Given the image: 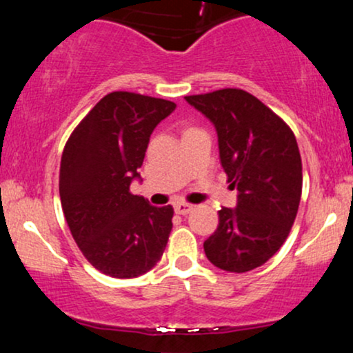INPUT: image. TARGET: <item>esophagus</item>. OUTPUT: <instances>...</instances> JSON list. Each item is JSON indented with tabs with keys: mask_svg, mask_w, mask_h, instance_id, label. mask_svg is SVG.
<instances>
[{
	"mask_svg": "<svg viewBox=\"0 0 353 353\" xmlns=\"http://www.w3.org/2000/svg\"><path fill=\"white\" fill-rule=\"evenodd\" d=\"M192 209H194V205L188 204V202H177V204L174 205L176 214H181V216H185V214H189Z\"/></svg>",
	"mask_w": 353,
	"mask_h": 353,
	"instance_id": "esophagus-1",
	"label": "esophagus"
}]
</instances>
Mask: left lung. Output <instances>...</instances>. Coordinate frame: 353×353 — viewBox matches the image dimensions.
Wrapping results in <instances>:
<instances>
[{
	"mask_svg": "<svg viewBox=\"0 0 353 353\" xmlns=\"http://www.w3.org/2000/svg\"><path fill=\"white\" fill-rule=\"evenodd\" d=\"M185 101L216 125L221 164L239 190L236 209L219 210V225L204 242V252L219 269L249 272L281 249L297 216V141L272 109L244 89H219Z\"/></svg>",
	"mask_w": 353,
	"mask_h": 353,
	"instance_id": "8db88e82",
	"label": "left lung"
}]
</instances>
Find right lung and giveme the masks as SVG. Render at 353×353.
<instances>
[{
    "label": "right lung",
    "mask_w": 353,
    "mask_h": 353,
    "mask_svg": "<svg viewBox=\"0 0 353 353\" xmlns=\"http://www.w3.org/2000/svg\"><path fill=\"white\" fill-rule=\"evenodd\" d=\"M172 101L109 92L64 145L59 197L72 239L99 272L139 277L161 261L172 229V205L154 208L131 194L154 128Z\"/></svg>",
    "instance_id": "add662e5"
}]
</instances>
